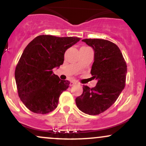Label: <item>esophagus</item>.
I'll list each match as a JSON object with an SVG mask.
<instances>
[{
  "label": "esophagus",
  "instance_id": "1",
  "mask_svg": "<svg viewBox=\"0 0 146 146\" xmlns=\"http://www.w3.org/2000/svg\"><path fill=\"white\" fill-rule=\"evenodd\" d=\"M75 84H76V83H75V82H71L70 83V86H74V85Z\"/></svg>",
  "mask_w": 146,
  "mask_h": 146
}]
</instances>
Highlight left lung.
I'll use <instances>...</instances> for the list:
<instances>
[{
  "instance_id": "obj_1",
  "label": "left lung",
  "mask_w": 146,
  "mask_h": 146,
  "mask_svg": "<svg viewBox=\"0 0 146 146\" xmlns=\"http://www.w3.org/2000/svg\"><path fill=\"white\" fill-rule=\"evenodd\" d=\"M82 42L95 51L90 73L98 80L96 86H83V93L75 99L83 113L97 115L109 108L121 94L125 85L127 65L119 48L104 39H84Z\"/></svg>"
}]
</instances>
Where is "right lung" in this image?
Instances as JSON below:
<instances>
[{"label":"right lung","instance_id":"add662e5","mask_svg":"<svg viewBox=\"0 0 146 146\" xmlns=\"http://www.w3.org/2000/svg\"><path fill=\"white\" fill-rule=\"evenodd\" d=\"M80 40L78 37L40 35L23 51L15 69L18 96L25 106L37 114L53 111L60 95L69 86L53 72L64 62V53Z\"/></svg>","mask_w":146,"mask_h":146}]
</instances>
